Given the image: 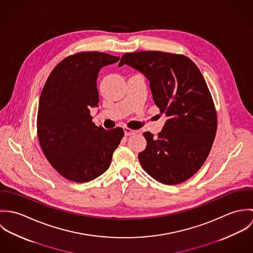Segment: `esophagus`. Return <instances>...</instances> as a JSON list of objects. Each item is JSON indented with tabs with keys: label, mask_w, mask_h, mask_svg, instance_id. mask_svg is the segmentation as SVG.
Listing matches in <instances>:
<instances>
[{
	"label": "esophagus",
	"mask_w": 253,
	"mask_h": 253,
	"mask_svg": "<svg viewBox=\"0 0 253 253\" xmlns=\"http://www.w3.org/2000/svg\"><path fill=\"white\" fill-rule=\"evenodd\" d=\"M124 131H125L126 136H130V135H133L135 133V130H132L128 127H124Z\"/></svg>",
	"instance_id": "34e87169"
}]
</instances>
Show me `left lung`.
<instances>
[{"mask_svg":"<svg viewBox=\"0 0 253 253\" xmlns=\"http://www.w3.org/2000/svg\"><path fill=\"white\" fill-rule=\"evenodd\" d=\"M125 64L149 80L154 102L168 118L158 137L143 133L140 165L167 185L189 179L206 162L216 134V111L202 73L187 56L163 51L125 53L119 67Z\"/></svg>","mask_w":253,"mask_h":253,"instance_id":"left-lung-1","label":"left lung"}]
</instances>
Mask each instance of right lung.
<instances>
[{
    "instance_id": "right-lung-1",
    "label": "right lung",
    "mask_w": 253,
    "mask_h": 253,
    "mask_svg": "<svg viewBox=\"0 0 253 253\" xmlns=\"http://www.w3.org/2000/svg\"><path fill=\"white\" fill-rule=\"evenodd\" d=\"M119 59L98 51L70 55L55 66L42 90L39 142L52 168L68 180L87 182L104 173L124 137L122 127L96 126L89 110L98 107L100 69Z\"/></svg>"
}]
</instances>
